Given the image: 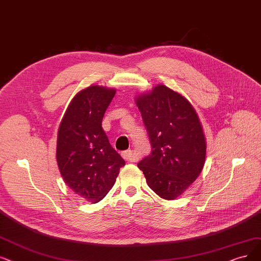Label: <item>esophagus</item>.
I'll list each match as a JSON object with an SVG mask.
<instances>
[{
  "mask_svg": "<svg viewBox=\"0 0 261 261\" xmlns=\"http://www.w3.org/2000/svg\"><path fill=\"white\" fill-rule=\"evenodd\" d=\"M122 158L126 161V162H134L135 161V155L133 153L132 150H127V151H124L122 153Z\"/></svg>",
  "mask_w": 261,
  "mask_h": 261,
  "instance_id": "obj_1",
  "label": "esophagus"
}]
</instances>
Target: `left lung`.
I'll use <instances>...</instances> for the list:
<instances>
[{"instance_id":"8db88e82","label":"left lung","mask_w":261,"mask_h":261,"mask_svg":"<svg viewBox=\"0 0 261 261\" xmlns=\"http://www.w3.org/2000/svg\"><path fill=\"white\" fill-rule=\"evenodd\" d=\"M151 142L139 164L150 189L163 199L181 196L200 174L206 153L201 123L192 103L164 85L135 99Z\"/></svg>"}]
</instances>
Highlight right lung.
I'll list each match as a JSON object with an SVG mask.
<instances>
[{
	"instance_id": "1",
	"label": "right lung",
	"mask_w": 261,
	"mask_h": 261,
	"mask_svg": "<svg viewBox=\"0 0 261 261\" xmlns=\"http://www.w3.org/2000/svg\"><path fill=\"white\" fill-rule=\"evenodd\" d=\"M116 90L91 86L71 99L61 121L57 162L69 189L96 203L111 190L125 161L114 150L101 121Z\"/></svg>"
}]
</instances>
